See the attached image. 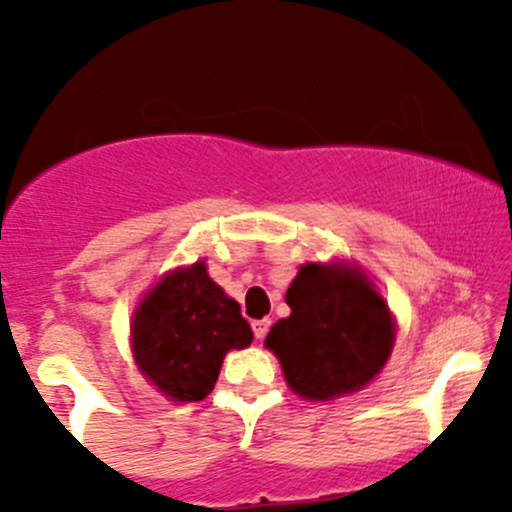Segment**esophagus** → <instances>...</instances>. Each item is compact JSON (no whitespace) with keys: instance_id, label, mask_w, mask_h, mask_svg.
<instances>
[{"instance_id":"obj_1","label":"esophagus","mask_w":512,"mask_h":512,"mask_svg":"<svg viewBox=\"0 0 512 512\" xmlns=\"http://www.w3.org/2000/svg\"><path fill=\"white\" fill-rule=\"evenodd\" d=\"M269 327H272V320H267V317H264V320H255V322H252V332H255L257 339L267 337Z\"/></svg>"}]
</instances>
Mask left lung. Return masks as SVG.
<instances>
[{"label": "left lung", "instance_id": "8db88e82", "mask_svg": "<svg viewBox=\"0 0 512 512\" xmlns=\"http://www.w3.org/2000/svg\"><path fill=\"white\" fill-rule=\"evenodd\" d=\"M291 315L267 334L286 383L308 399L361 390L385 366L395 339L390 310L361 274L305 264L286 291Z\"/></svg>", "mask_w": 512, "mask_h": 512}]
</instances>
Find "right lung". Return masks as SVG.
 I'll return each mask as SVG.
<instances>
[{"label":"right lung","instance_id":"right-lung-1","mask_svg":"<svg viewBox=\"0 0 512 512\" xmlns=\"http://www.w3.org/2000/svg\"><path fill=\"white\" fill-rule=\"evenodd\" d=\"M250 342L240 305L209 279L204 262L168 274L139 305L132 325L137 366L175 402L207 397L223 356Z\"/></svg>","mask_w":512,"mask_h":512}]
</instances>
